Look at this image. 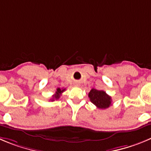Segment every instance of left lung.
I'll return each instance as SVG.
<instances>
[{
    "label": "left lung",
    "instance_id": "obj_1",
    "mask_svg": "<svg viewBox=\"0 0 151 151\" xmlns=\"http://www.w3.org/2000/svg\"><path fill=\"white\" fill-rule=\"evenodd\" d=\"M88 98H90V101L93 104H95L97 107L101 109L109 107L112 103L111 97L103 90L91 88L88 93Z\"/></svg>",
    "mask_w": 151,
    "mask_h": 151
}]
</instances>
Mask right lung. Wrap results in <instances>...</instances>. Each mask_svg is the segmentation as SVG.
<instances>
[{
	"label": "right lung",
	"instance_id": "1",
	"mask_svg": "<svg viewBox=\"0 0 151 151\" xmlns=\"http://www.w3.org/2000/svg\"><path fill=\"white\" fill-rule=\"evenodd\" d=\"M65 88H56V93H55L54 95H53V98H51V100H50V101H53L54 100H58L59 98H60V96H61L62 93H63V91H65Z\"/></svg>",
	"mask_w": 151,
	"mask_h": 151
}]
</instances>
